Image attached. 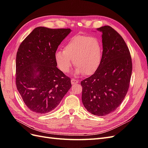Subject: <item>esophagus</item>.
<instances>
[{"label":"esophagus","instance_id":"1","mask_svg":"<svg viewBox=\"0 0 148 148\" xmlns=\"http://www.w3.org/2000/svg\"><path fill=\"white\" fill-rule=\"evenodd\" d=\"M79 81L78 80H76V79H71V84H77L79 83Z\"/></svg>","mask_w":148,"mask_h":148}]
</instances>
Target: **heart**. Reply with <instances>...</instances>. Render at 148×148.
<instances>
[{
	"label": "heart",
	"mask_w": 148,
	"mask_h": 148,
	"mask_svg": "<svg viewBox=\"0 0 148 148\" xmlns=\"http://www.w3.org/2000/svg\"><path fill=\"white\" fill-rule=\"evenodd\" d=\"M103 49L100 40L94 36L78 35L73 37L64 50L56 52L55 59L60 70L69 71L73 60L77 74L86 75L94 74L99 68Z\"/></svg>",
	"instance_id": "1"
}]
</instances>
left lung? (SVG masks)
Here are the masks:
<instances>
[{
    "instance_id": "obj_1",
    "label": "left lung",
    "mask_w": 148,
    "mask_h": 148,
    "mask_svg": "<svg viewBox=\"0 0 148 148\" xmlns=\"http://www.w3.org/2000/svg\"><path fill=\"white\" fill-rule=\"evenodd\" d=\"M103 33V52L94 74L82 81V101L90 113L108 115L122 103L130 86L132 60L123 38L109 25L97 29Z\"/></svg>"
}]
</instances>
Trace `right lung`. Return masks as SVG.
<instances>
[{"instance_id": "1", "label": "right lung", "mask_w": 148, "mask_h": 148, "mask_svg": "<svg viewBox=\"0 0 148 148\" xmlns=\"http://www.w3.org/2000/svg\"><path fill=\"white\" fill-rule=\"evenodd\" d=\"M70 29L38 27L22 42L16 56L17 89L30 110L54 109L71 88V79L57 67L55 54Z\"/></svg>"}]
</instances>
